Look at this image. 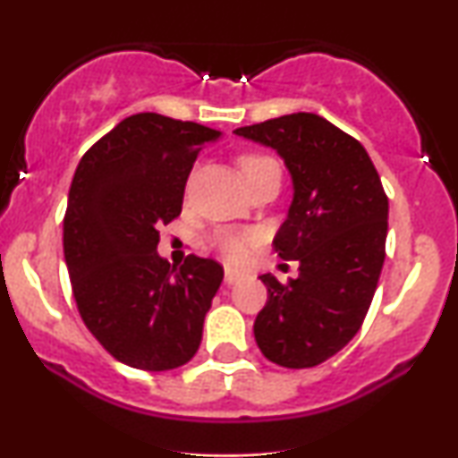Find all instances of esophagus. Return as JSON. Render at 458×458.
I'll use <instances>...</instances> for the list:
<instances>
[{
  "instance_id": "obj_1",
  "label": "esophagus",
  "mask_w": 458,
  "mask_h": 458,
  "mask_svg": "<svg viewBox=\"0 0 458 458\" xmlns=\"http://www.w3.org/2000/svg\"><path fill=\"white\" fill-rule=\"evenodd\" d=\"M243 273L241 271H234V269H225V284H239L243 280Z\"/></svg>"
}]
</instances>
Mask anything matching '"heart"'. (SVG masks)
Returning a JSON list of instances; mask_svg holds the SVG:
<instances>
[{
    "label": "heart",
    "instance_id": "heart-1",
    "mask_svg": "<svg viewBox=\"0 0 458 458\" xmlns=\"http://www.w3.org/2000/svg\"><path fill=\"white\" fill-rule=\"evenodd\" d=\"M269 163L276 161L267 155H259V152H247V155L239 157V170L247 181V178L254 176L256 172L262 170L265 165H269ZM256 241H259V233H233V230H222V233L215 236V243H217L219 251L233 262L243 260L247 254V247L256 243Z\"/></svg>",
    "mask_w": 458,
    "mask_h": 458
}]
</instances>
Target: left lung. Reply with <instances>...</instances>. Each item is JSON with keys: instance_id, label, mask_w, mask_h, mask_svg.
<instances>
[{"instance_id": "left-lung-1", "label": "left lung", "mask_w": 458, "mask_h": 458, "mask_svg": "<svg viewBox=\"0 0 458 458\" xmlns=\"http://www.w3.org/2000/svg\"><path fill=\"white\" fill-rule=\"evenodd\" d=\"M271 146L293 178V204L273 247L299 260L286 284L260 276L254 323L262 355L284 368L323 364L353 340L386 260L387 196L364 146L317 114H288L234 131Z\"/></svg>"}]
</instances>
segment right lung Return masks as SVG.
<instances>
[{"mask_svg": "<svg viewBox=\"0 0 458 458\" xmlns=\"http://www.w3.org/2000/svg\"><path fill=\"white\" fill-rule=\"evenodd\" d=\"M222 131L135 114L79 161L64 215V259L77 310L107 353L138 370H172L196 355L224 267L157 254L159 228L181 215L189 172Z\"/></svg>", "mask_w": 458, "mask_h": 458, "instance_id": "right-lung-1", "label": "right lung"}]
</instances>
